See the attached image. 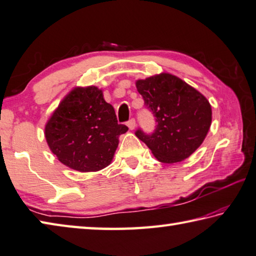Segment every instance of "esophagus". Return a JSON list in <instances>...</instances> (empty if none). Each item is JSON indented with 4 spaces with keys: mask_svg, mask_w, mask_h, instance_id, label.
Returning <instances> with one entry per match:
<instances>
[{
    "mask_svg": "<svg viewBox=\"0 0 256 256\" xmlns=\"http://www.w3.org/2000/svg\"><path fill=\"white\" fill-rule=\"evenodd\" d=\"M126 125H128L130 130H134L135 128V120L131 118V120H130V121H128Z\"/></svg>",
    "mask_w": 256,
    "mask_h": 256,
    "instance_id": "obj_1",
    "label": "esophagus"
}]
</instances>
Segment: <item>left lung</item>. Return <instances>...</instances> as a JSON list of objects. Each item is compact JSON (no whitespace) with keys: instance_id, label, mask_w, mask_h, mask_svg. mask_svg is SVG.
<instances>
[{"instance_id":"8db88e82","label":"left lung","mask_w":256,"mask_h":256,"mask_svg":"<svg viewBox=\"0 0 256 256\" xmlns=\"http://www.w3.org/2000/svg\"><path fill=\"white\" fill-rule=\"evenodd\" d=\"M136 88L156 125L152 133L138 128L135 135L160 162L171 164L188 158L202 144L211 126L212 111L208 100L168 73L138 80Z\"/></svg>"}]
</instances>
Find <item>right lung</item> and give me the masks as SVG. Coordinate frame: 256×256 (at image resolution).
I'll return each instance as SVG.
<instances>
[{"mask_svg":"<svg viewBox=\"0 0 256 256\" xmlns=\"http://www.w3.org/2000/svg\"><path fill=\"white\" fill-rule=\"evenodd\" d=\"M128 130L118 124L114 108L95 86L73 90L45 126V138L60 162L80 172H94L111 163L118 136Z\"/></svg>","mask_w":256,"mask_h":256,"instance_id":"obj_1","label":"right lung"}]
</instances>
